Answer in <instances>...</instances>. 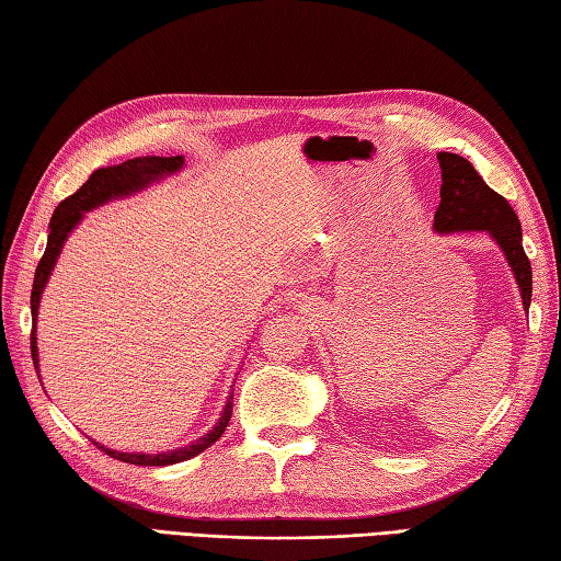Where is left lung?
<instances>
[{
	"instance_id": "left-lung-1",
	"label": "left lung",
	"mask_w": 561,
	"mask_h": 561,
	"mask_svg": "<svg viewBox=\"0 0 561 561\" xmlns=\"http://www.w3.org/2000/svg\"><path fill=\"white\" fill-rule=\"evenodd\" d=\"M440 169V202L434 214L436 233H456V231H486L516 274L523 308H530L533 296V270L530 260L523 250V233L516 211L511 209L508 199L482 181V175L472 169L468 159L458 153L438 151Z\"/></svg>"
}]
</instances>
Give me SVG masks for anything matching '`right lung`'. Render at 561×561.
Listing matches in <instances>:
<instances>
[{
  "mask_svg": "<svg viewBox=\"0 0 561 561\" xmlns=\"http://www.w3.org/2000/svg\"><path fill=\"white\" fill-rule=\"evenodd\" d=\"M183 163H185L183 157H141V159H129V161L117 163V165H105V169L93 171L89 175V181L83 183L75 195H69L67 199L59 202L55 214H53V219H50V236H47V248L38 262V270H35L33 291H31V316H33L31 356H33L35 371H38V378H41V366H38V344H35V320H38V306H41L43 289H45L47 279H50L55 262H57L59 253H62V245L67 241V236L71 233V229H75V226L83 219V211L96 209L111 199L139 193V190H145L147 185L161 181V178L181 171ZM231 412H233V396L226 398L219 422L214 424L209 434H205L199 440H193L190 446L157 453V456H151V453H121V450L99 446L96 440H93V446H99L103 453H108L111 458L129 462V465L183 462V460L195 458L197 453L209 448L214 440L221 438L224 428L231 422Z\"/></svg>",
  "mask_w": 561,
  "mask_h": 561,
  "instance_id": "right-lung-1",
  "label": "right lung"
}]
</instances>
